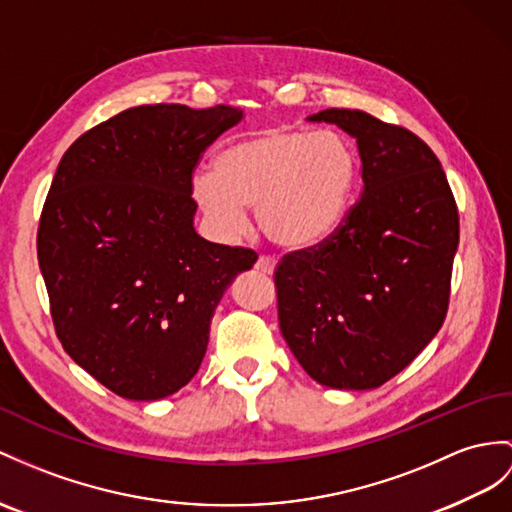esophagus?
<instances>
[{"mask_svg": "<svg viewBox=\"0 0 512 512\" xmlns=\"http://www.w3.org/2000/svg\"><path fill=\"white\" fill-rule=\"evenodd\" d=\"M256 271L267 273V276H271V273L276 271V260H271V258H267V256H260V258L256 260Z\"/></svg>", "mask_w": 512, "mask_h": 512, "instance_id": "obj_1", "label": "esophagus"}]
</instances>
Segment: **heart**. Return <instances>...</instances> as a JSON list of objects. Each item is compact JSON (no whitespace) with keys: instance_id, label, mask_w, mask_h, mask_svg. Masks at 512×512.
Returning a JSON list of instances; mask_svg holds the SVG:
<instances>
[{"instance_id":"obj_1","label":"heart","mask_w":512,"mask_h":512,"mask_svg":"<svg viewBox=\"0 0 512 512\" xmlns=\"http://www.w3.org/2000/svg\"><path fill=\"white\" fill-rule=\"evenodd\" d=\"M354 154L332 130H265L223 149L199 171L191 195L221 241H232L254 208L258 228L289 252L323 243L341 226L354 184Z\"/></svg>"}]
</instances>
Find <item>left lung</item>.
Listing matches in <instances>:
<instances>
[{
	"label": "left lung",
	"mask_w": 512,
	"mask_h": 512,
	"mask_svg": "<svg viewBox=\"0 0 512 512\" xmlns=\"http://www.w3.org/2000/svg\"><path fill=\"white\" fill-rule=\"evenodd\" d=\"M356 139L363 193L336 232L276 269L280 332L315 382L382 386L441 330L458 249V210L419 136L363 110L328 108Z\"/></svg>",
	"instance_id": "left-lung-1"
}]
</instances>
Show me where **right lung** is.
I'll list each match as a JSON object with an SVG mask.
<instances>
[{"label": "right lung", "mask_w": 512, "mask_h": 512, "mask_svg": "<svg viewBox=\"0 0 512 512\" xmlns=\"http://www.w3.org/2000/svg\"><path fill=\"white\" fill-rule=\"evenodd\" d=\"M241 108L136 106L84 132L43 206L36 249L56 334L119 397L154 402L189 382L210 319L252 249L193 228V169Z\"/></svg>", "instance_id": "add662e5"}]
</instances>
